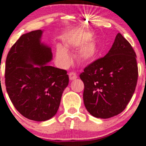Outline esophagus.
I'll return each instance as SVG.
<instances>
[{
    "label": "esophagus",
    "instance_id": "esophagus-1",
    "mask_svg": "<svg viewBox=\"0 0 146 146\" xmlns=\"http://www.w3.org/2000/svg\"><path fill=\"white\" fill-rule=\"evenodd\" d=\"M69 77L70 80H74L77 79V75L74 73V72H70L69 74Z\"/></svg>",
    "mask_w": 146,
    "mask_h": 146
}]
</instances>
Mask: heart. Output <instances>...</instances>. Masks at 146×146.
I'll list each match as a JSON object with an SVG mask.
<instances>
[{
	"label": "heart",
	"mask_w": 146,
	"mask_h": 146,
	"mask_svg": "<svg viewBox=\"0 0 146 146\" xmlns=\"http://www.w3.org/2000/svg\"><path fill=\"white\" fill-rule=\"evenodd\" d=\"M91 36L90 33H83L74 37L66 44V47H80L83 45L77 54L80 60L82 63L92 61L96 58L98 54V46L95 41L90 40L86 42ZM55 56L59 64L61 66H67L70 63L71 58L69 52L61 45H57L55 49Z\"/></svg>",
	"instance_id": "obj_1"
}]
</instances>
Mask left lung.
I'll return each mask as SVG.
<instances>
[{
  "mask_svg": "<svg viewBox=\"0 0 146 146\" xmlns=\"http://www.w3.org/2000/svg\"><path fill=\"white\" fill-rule=\"evenodd\" d=\"M85 107L93 116L109 118L123 111L137 86L136 53L120 33L104 57L89 64L80 75Z\"/></svg>",
  "mask_w": 146,
  "mask_h": 146,
  "instance_id": "1",
  "label": "left lung"
}]
</instances>
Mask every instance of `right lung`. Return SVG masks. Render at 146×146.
<instances>
[{
    "instance_id": "add662e5",
    "label": "right lung",
    "mask_w": 146,
    "mask_h": 146,
    "mask_svg": "<svg viewBox=\"0 0 146 146\" xmlns=\"http://www.w3.org/2000/svg\"><path fill=\"white\" fill-rule=\"evenodd\" d=\"M42 30L22 35L6 60V91L19 113L36 121L50 119L57 113L62 94L69 84L64 69L48 65L52 50L41 42Z\"/></svg>"
}]
</instances>
